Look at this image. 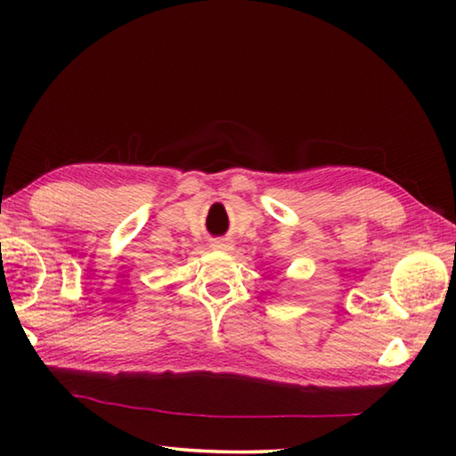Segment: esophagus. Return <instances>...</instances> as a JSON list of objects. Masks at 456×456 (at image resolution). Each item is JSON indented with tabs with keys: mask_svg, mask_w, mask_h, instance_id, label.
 Segmentation results:
<instances>
[{
	"mask_svg": "<svg viewBox=\"0 0 456 456\" xmlns=\"http://www.w3.org/2000/svg\"><path fill=\"white\" fill-rule=\"evenodd\" d=\"M211 247L217 251H233V243H231L229 239H213Z\"/></svg>",
	"mask_w": 456,
	"mask_h": 456,
	"instance_id": "esophagus-1",
	"label": "esophagus"
}]
</instances>
